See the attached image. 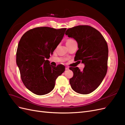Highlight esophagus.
Wrapping results in <instances>:
<instances>
[{"mask_svg": "<svg viewBox=\"0 0 125 125\" xmlns=\"http://www.w3.org/2000/svg\"><path fill=\"white\" fill-rule=\"evenodd\" d=\"M66 70H69V68L68 67H66Z\"/></svg>", "mask_w": 125, "mask_h": 125, "instance_id": "esophagus-1", "label": "esophagus"}]
</instances>
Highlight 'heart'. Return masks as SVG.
<instances>
[{
  "label": "heart",
  "instance_id": "heart-1",
  "mask_svg": "<svg viewBox=\"0 0 125 125\" xmlns=\"http://www.w3.org/2000/svg\"><path fill=\"white\" fill-rule=\"evenodd\" d=\"M73 40H67V42H71V41H73Z\"/></svg>",
  "mask_w": 125,
  "mask_h": 125
}]
</instances>
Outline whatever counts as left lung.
Instances as JSON below:
<instances>
[{
    "label": "left lung",
    "mask_w": 125,
    "mask_h": 125,
    "mask_svg": "<svg viewBox=\"0 0 125 125\" xmlns=\"http://www.w3.org/2000/svg\"><path fill=\"white\" fill-rule=\"evenodd\" d=\"M65 34L77 41L79 50L74 59L84 65L82 71L78 67L70 68L73 73L69 80L71 88L79 94H89L100 85L107 73L106 42L99 31L88 25L68 29Z\"/></svg>",
    "instance_id": "obj_1"
}]
</instances>
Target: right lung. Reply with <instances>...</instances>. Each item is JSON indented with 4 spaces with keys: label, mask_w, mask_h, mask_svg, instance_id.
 <instances>
[{
    "label": "right lung",
    "mask_w": 125,
    "mask_h": 125,
    "mask_svg": "<svg viewBox=\"0 0 125 125\" xmlns=\"http://www.w3.org/2000/svg\"><path fill=\"white\" fill-rule=\"evenodd\" d=\"M66 28H36L25 32L19 42L16 62L25 87L42 95L54 89L55 81L65 70L62 65H50L48 59L63 39Z\"/></svg>",
    "instance_id": "add662e5"
}]
</instances>
